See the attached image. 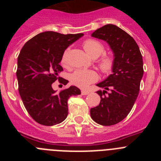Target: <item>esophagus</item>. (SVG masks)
Instances as JSON below:
<instances>
[{"label": "esophagus", "mask_w": 161, "mask_h": 161, "mask_svg": "<svg viewBox=\"0 0 161 161\" xmlns=\"http://www.w3.org/2000/svg\"><path fill=\"white\" fill-rule=\"evenodd\" d=\"M90 93L89 90H84V89H82L81 90V94L82 95H88L89 93Z\"/></svg>", "instance_id": "34e87169"}]
</instances>
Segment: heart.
I'll use <instances>...</instances> for the list:
<instances>
[{
  "label": "heart",
  "mask_w": 161,
  "mask_h": 161,
  "mask_svg": "<svg viewBox=\"0 0 161 161\" xmlns=\"http://www.w3.org/2000/svg\"><path fill=\"white\" fill-rule=\"evenodd\" d=\"M86 53L93 59H97L105 52V47L99 41L93 38L86 39L82 44ZM69 49L67 48L61 56V64L64 67L68 65V55ZM115 65V57L113 55H104L97 61V66L104 74H109L113 71ZM97 72L94 70L78 69L71 75V81L80 88H86L90 84L98 80Z\"/></svg>",
  "instance_id": "1"
}]
</instances>
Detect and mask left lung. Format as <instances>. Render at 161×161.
<instances>
[{"label":"left lung","instance_id":"1","mask_svg":"<svg viewBox=\"0 0 161 161\" xmlns=\"http://www.w3.org/2000/svg\"><path fill=\"white\" fill-rule=\"evenodd\" d=\"M92 36L108 42L114 54L115 65L113 73L97 85L104 90L97 91L101 102L91 108L90 115L98 124L112 126L128 115L139 95L143 58L135 39L116 25H104Z\"/></svg>","mask_w":161,"mask_h":161}]
</instances>
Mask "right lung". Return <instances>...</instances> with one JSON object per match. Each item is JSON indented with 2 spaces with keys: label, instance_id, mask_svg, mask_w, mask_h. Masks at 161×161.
I'll list each match as a JSON object with an SVG mask.
<instances>
[{
  "label": "right lung",
  "instance_id": "add662e5",
  "mask_svg": "<svg viewBox=\"0 0 161 161\" xmlns=\"http://www.w3.org/2000/svg\"><path fill=\"white\" fill-rule=\"evenodd\" d=\"M83 34L63 35L45 31L25 42L18 57L17 78L18 91L24 106L35 122L44 126L62 123L68 116V101L72 96L80 94L76 86H70L56 93L52 87L61 79L63 71L59 63L64 52Z\"/></svg>",
  "mask_w": 161,
  "mask_h": 161
}]
</instances>
